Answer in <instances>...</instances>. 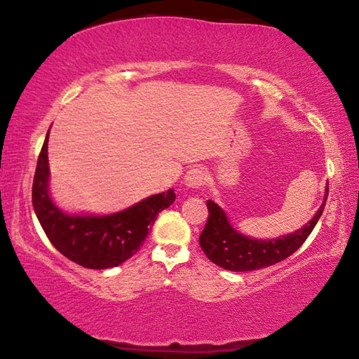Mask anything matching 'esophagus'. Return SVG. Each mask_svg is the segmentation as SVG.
Wrapping results in <instances>:
<instances>
[{
	"mask_svg": "<svg viewBox=\"0 0 359 359\" xmlns=\"http://www.w3.org/2000/svg\"><path fill=\"white\" fill-rule=\"evenodd\" d=\"M207 181L205 172H203L201 168H191L186 177H184V186L189 189H199L201 186H203Z\"/></svg>",
	"mask_w": 359,
	"mask_h": 359,
	"instance_id": "1",
	"label": "esophagus"
}]
</instances>
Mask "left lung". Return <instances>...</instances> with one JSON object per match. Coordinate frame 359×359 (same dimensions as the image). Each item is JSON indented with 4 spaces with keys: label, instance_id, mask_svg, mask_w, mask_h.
I'll list each match as a JSON object with an SVG mask.
<instances>
[{
    "label": "left lung",
    "instance_id": "left-lung-1",
    "mask_svg": "<svg viewBox=\"0 0 359 359\" xmlns=\"http://www.w3.org/2000/svg\"><path fill=\"white\" fill-rule=\"evenodd\" d=\"M327 191L329 187L326 182L320 208L302 228L290 232V234L267 240L252 238L241 234L231 225L225 210L217 205L215 201L208 199V220L201 232L199 245L210 261L222 269L231 270V272H252V270L273 266L292 255L311 234L325 210Z\"/></svg>",
    "mask_w": 359,
    "mask_h": 359
}]
</instances>
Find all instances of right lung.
<instances>
[{"mask_svg":"<svg viewBox=\"0 0 359 359\" xmlns=\"http://www.w3.org/2000/svg\"><path fill=\"white\" fill-rule=\"evenodd\" d=\"M46 133L37 158L33 181V208L46 237L62 255L87 269H109L122 264L137 252L158 212L175 201L172 189L142 199L111 215H71L51 198Z\"/></svg>","mask_w":359,"mask_h":359,"instance_id":"obj_1","label":"right lung"}]
</instances>
